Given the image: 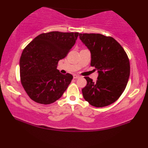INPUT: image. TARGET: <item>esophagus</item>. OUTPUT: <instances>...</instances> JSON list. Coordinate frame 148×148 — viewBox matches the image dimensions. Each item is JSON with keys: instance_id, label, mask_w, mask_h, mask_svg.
Listing matches in <instances>:
<instances>
[{"instance_id": "obj_1", "label": "esophagus", "mask_w": 148, "mask_h": 148, "mask_svg": "<svg viewBox=\"0 0 148 148\" xmlns=\"http://www.w3.org/2000/svg\"><path fill=\"white\" fill-rule=\"evenodd\" d=\"M73 77H74V79H79L80 76L79 75H76V74H74V75H73Z\"/></svg>"}]
</instances>
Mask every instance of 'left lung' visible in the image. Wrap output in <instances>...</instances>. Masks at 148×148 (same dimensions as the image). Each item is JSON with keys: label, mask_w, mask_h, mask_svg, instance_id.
Masks as SVG:
<instances>
[{"label": "left lung", "mask_w": 148, "mask_h": 148, "mask_svg": "<svg viewBox=\"0 0 148 148\" xmlns=\"http://www.w3.org/2000/svg\"><path fill=\"white\" fill-rule=\"evenodd\" d=\"M79 38L90 52V65L97 70V80L85 77L87 85L83 96L90 104L103 107L115 102L123 94L130 74V60L114 38L97 33H80Z\"/></svg>", "instance_id": "obj_1"}]
</instances>
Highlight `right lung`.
Instances as JSON below:
<instances>
[{"label":"right lung","instance_id":"1","mask_svg":"<svg viewBox=\"0 0 148 148\" xmlns=\"http://www.w3.org/2000/svg\"><path fill=\"white\" fill-rule=\"evenodd\" d=\"M79 34L58 31L42 33L23 49L19 62L21 84L35 102H55L68 87L72 75L61 74L57 66L74 45Z\"/></svg>","mask_w":148,"mask_h":148}]
</instances>
